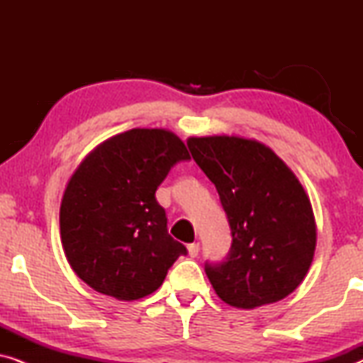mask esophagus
<instances>
[{
	"label": "esophagus",
	"instance_id": "34e87169",
	"mask_svg": "<svg viewBox=\"0 0 363 363\" xmlns=\"http://www.w3.org/2000/svg\"><path fill=\"white\" fill-rule=\"evenodd\" d=\"M198 252H200V242H191V245H188V255L191 257H196Z\"/></svg>",
	"mask_w": 363,
	"mask_h": 363
}]
</instances>
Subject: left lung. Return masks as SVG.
Returning <instances> with one entry per match:
<instances>
[{
  "label": "left lung",
  "mask_w": 363,
  "mask_h": 363,
  "mask_svg": "<svg viewBox=\"0 0 363 363\" xmlns=\"http://www.w3.org/2000/svg\"><path fill=\"white\" fill-rule=\"evenodd\" d=\"M193 160L216 186L231 247L205 272L221 301L240 309L272 304L304 279L315 221L294 173L271 148L241 137L188 138Z\"/></svg>",
  "instance_id": "8db88e82"
}]
</instances>
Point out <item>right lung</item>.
<instances>
[{
	"instance_id": "obj_1",
	"label": "right lung",
	"mask_w": 363,
	"mask_h": 363,
	"mask_svg": "<svg viewBox=\"0 0 363 363\" xmlns=\"http://www.w3.org/2000/svg\"><path fill=\"white\" fill-rule=\"evenodd\" d=\"M190 160L175 133L132 128L89 153L61 203V240L74 272L101 294L135 301L162 286L186 247L168 235L155 191Z\"/></svg>"
}]
</instances>
